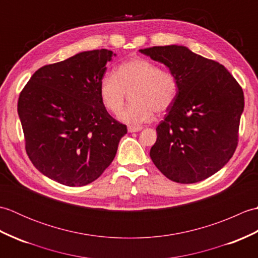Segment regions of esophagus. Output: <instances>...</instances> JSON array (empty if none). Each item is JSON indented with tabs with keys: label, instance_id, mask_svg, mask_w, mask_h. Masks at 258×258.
Listing matches in <instances>:
<instances>
[{
	"label": "esophagus",
	"instance_id": "1",
	"mask_svg": "<svg viewBox=\"0 0 258 258\" xmlns=\"http://www.w3.org/2000/svg\"><path fill=\"white\" fill-rule=\"evenodd\" d=\"M142 126H133V125H131V126H128L127 127V131H128V133H134V132H140V131H142Z\"/></svg>",
	"mask_w": 258,
	"mask_h": 258
}]
</instances>
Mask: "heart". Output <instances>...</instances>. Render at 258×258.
I'll return each mask as SVG.
<instances>
[{
    "mask_svg": "<svg viewBox=\"0 0 258 258\" xmlns=\"http://www.w3.org/2000/svg\"><path fill=\"white\" fill-rule=\"evenodd\" d=\"M131 93L132 104L118 114L126 124L139 125L163 113L173 105L178 94V81L171 71L144 58H132L119 64L114 74H104L98 85L103 106L117 114L122 108L125 92Z\"/></svg>",
    "mask_w": 258,
    "mask_h": 258,
    "instance_id": "b5f03b06",
    "label": "heart"
}]
</instances>
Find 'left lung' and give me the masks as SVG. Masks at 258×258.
<instances>
[{
	"mask_svg": "<svg viewBox=\"0 0 258 258\" xmlns=\"http://www.w3.org/2000/svg\"><path fill=\"white\" fill-rule=\"evenodd\" d=\"M176 76L178 94L157 125L150 156L176 183L201 182L220 171L237 146L242 87L228 71L183 45L140 50Z\"/></svg>",
	"mask_w": 258,
	"mask_h": 258,
	"instance_id": "8db88e82",
	"label": "left lung"
}]
</instances>
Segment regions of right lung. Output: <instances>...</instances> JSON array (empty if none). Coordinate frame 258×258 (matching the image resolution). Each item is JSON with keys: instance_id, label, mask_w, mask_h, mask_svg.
Wrapping results in <instances>:
<instances>
[{"instance_id": "right-lung-1", "label": "right lung", "mask_w": 258, "mask_h": 258, "mask_svg": "<svg viewBox=\"0 0 258 258\" xmlns=\"http://www.w3.org/2000/svg\"><path fill=\"white\" fill-rule=\"evenodd\" d=\"M109 50L84 51L45 65L21 92L18 113L31 162L46 177L84 186L102 175L127 133L103 106L98 85Z\"/></svg>"}]
</instances>
